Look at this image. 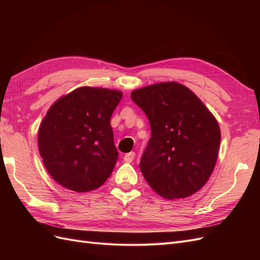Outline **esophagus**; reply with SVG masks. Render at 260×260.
<instances>
[{"label": "esophagus", "mask_w": 260, "mask_h": 260, "mask_svg": "<svg viewBox=\"0 0 260 260\" xmlns=\"http://www.w3.org/2000/svg\"><path fill=\"white\" fill-rule=\"evenodd\" d=\"M135 156H136V153L135 152H130L128 154H125L123 156V160L125 162H131L133 159H135Z\"/></svg>", "instance_id": "obj_1"}]
</instances>
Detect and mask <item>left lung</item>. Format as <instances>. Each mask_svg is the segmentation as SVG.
Masks as SVG:
<instances>
[{
  "label": "left lung",
  "mask_w": 260,
  "mask_h": 260,
  "mask_svg": "<svg viewBox=\"0 0 260 260\" xmlns=\"http://www.w3.org/2000/svg\"><path fill=\"white\" fill-rule=\"evenodd\" d=\"M151 124L152 137L141 157L146 182L165 199L200 191L214 171L219 124L203 102L178 82H161L131 93Z\"/></svg>",
  "instance_id": "1"
}]
</instances>
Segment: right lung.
<instances>
[{
	"instance_id": "right-lung-1",
	"label": "right lung",
	"mask_w": 260,
	"mask_h": 260,
	"mask_svg": "<svg viewBox=\"0 0 260 260\" xmlns=\"http://www.w3.org/2000/svg\"><path fill=\"white\" fill-rule=\"evenodd\" d=\"M120 91L82 86L51 106L38 145L51 177L68 190L89 192L112 175L118 159L111 125Z\"/></svg>"
}]
</instances>
